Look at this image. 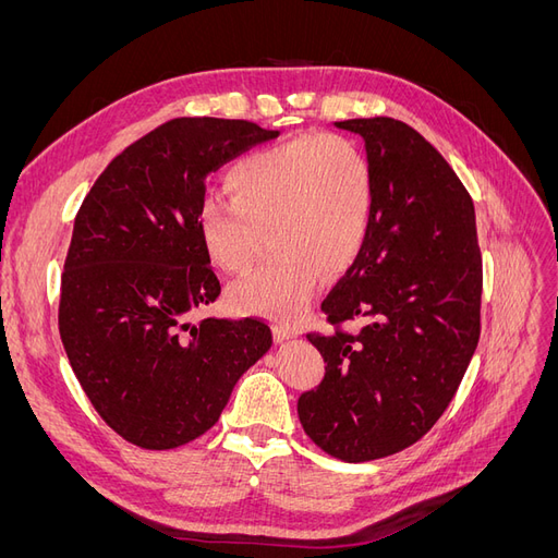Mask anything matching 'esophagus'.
Here are the masks:
<instances>
[{
	"instance_id": "obj_1",
	"label": "esophagus",
	"mask_w": 558,
	"mask_h": 558,
	"mask_svg": "<svg viewBox=\"0 0 558 558\" xmlns=\"http://www.w3.org/2000/svg\"><path fill=\"white\" fill-rule=\"evenodd\" d=\"M298 330L295 328H289V326H275V340L277 342H286L291 340V337H295Z\"/></svg>"
}]
</instances>
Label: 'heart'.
Listing matches in <instances>:
<instances>
[{
	"mask_svg": "<svg viewBox=\"0 0 558 558\" xmlns=\"http://www.w3.org/2000/svg\"><path fill=\"white\" fill-rule=\"evenodd\" d=\"M228 202L199 211V240L228 275H244L272 238L275 258L230 291L232 305L279 320L307 310L318 277L359 258L375 209L373 170L337 134L298 137L232 167Z\"/></svg>",
	"mask_w": 558,
	"mask_h": 558,
	"instance_id": "b5f03b06",
	"label": "heart"
}]
</instances>
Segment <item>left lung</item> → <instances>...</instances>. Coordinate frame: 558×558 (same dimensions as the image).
<instances>
[{"mask_svg":"<svg viewBox=\"0 0 558 558\" xmlns=\"http://www.w3.org/2000/svg\"><path fill=\"white\" fill-rule=\"evenodd\" d=\"M373 170L365 244L310 332L326 375L298 400L312 442L347 463L421 440L442 416L480 342L482 256L475 207L449 162L408 123L351 118Z\"/></svg>","mask_w":558,"mask_h":558,"instance_id":"left-lung-1","label":"left lung"}]
</instances>
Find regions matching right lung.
Here are the masks:
<instances>
[{
	"instance_id": "add662e5",
	"label": "right lung",
	"mask_w": 558,
	"mask_h": 558,
	"mask_svg": "<svg viewBox=\"0 0 558 558\" xmlns=\"http://www.w3.org/2000/svg\"><path fill=\"white\" fill-rule=\"evenodd\" d=\"M279 137L248 121L174 118L116 156L76 214L58 326L97 414L142 449L207 433L272 347L258 318H202L221 293L199 240L205 179Z\"/></svg>"
}]
</instances>
